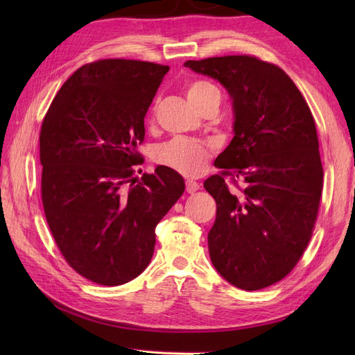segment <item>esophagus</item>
Here are the masks:
<instances>
[{
    "label": "esophagus",
    "mask_w": 355,
    "mask_h": 355,
    "mask_svg": "<svg viewBox=\"0 0 355 355\" xmlns=\"http://www.w3.org/2000/svg\"><path fill=\"white\" fill-rule=\"evenodd\" d=\"M200 188V185L197 184V182H192V180H188L187 182V192H189V194H194V192H197Z\"/></svg>",
    "instance_id": "1"
}]
</instances>
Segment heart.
<instances>
[{
    "mask_svg": "<svg viewBox=\"0 0 355 355\" xmlns=\"http://www.w3.org/2000/svg\"><path fill=\"white\" fill-rule=\"evenodd\" d=\"M214 94L219 96L216 87L206 81L191 83L187 87L188 99L196 110H200L201 105ZM209 157L210 148L206 144L185 137L173 139L158 146L155 151V161L158 164L175 170L187 178H197L204 173Z\"/></svg>",
    "mask_w": 355,
    "mask_h": 355,
    "instance_id": "heart-1",
    "label": "heart"
}]
</instances>
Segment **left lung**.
Instances as JSON below:
<instances>
[{"mask_svg": "<svg viewBox=\"0 0 355 355\" xmlns=\"http://www.w3.org/2000/svg\"><path fill=\"white\" fill-rule=\"evenodd\" d=\"M219 81L232 101L234 137L204 182L216 201L209 231L213 266L232 286L259 290L280 282L313 235L323 191L315 123L288 75L253 56L188 60ZM242 179L230 190L224 176Z\"/></svg>", "mask_w": 355, "mask_h": 355, "instance_id": "8db88e82", "label": "left lung"}]
</instances>
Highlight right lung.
Instances as JSON below:
<instances>
[{
	"label": "right lung",
	"mask_w": 355,
	"mask_h": 355,
	"mask_svg": "<svg viewBox=\"0 0 355 355\" xmlns=\"http://www.w3.org/2000/svg\"><path fill=\"white\" fill-rule=\"evenodd\" d=\"M168 67L105 59L75 71L40 133L46 219L67 262L102 286L128 283L154 254L155 227L185 191L158 166L139 179L144 118Z\"/></svg>",
	"instance_id": "obj_1"
}]
</instances>
